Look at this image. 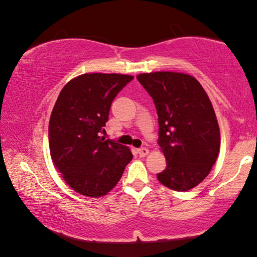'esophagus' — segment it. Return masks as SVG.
<instances>
[{
  "label": "esophagus",
  "instance_id": "34e87169",
  "mask_svg": "<svg viewBox=\"0 0 257 257\" xmlns=\"http://www.w3.org/2000/svg\"><path fill=\"white\" fill-rule=\"evenodd\" d=\"M149 149H146V147H141V149L138 150V153L140 157H146L147 155H149Z\"/></svg>",
  "mask_w": 257,
  "mask_h": 257
}]
</instances>
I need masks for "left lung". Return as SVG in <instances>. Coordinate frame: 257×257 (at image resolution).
<instances>
[{
    "mask_svg": "<svg viewBox=\"0 0 257 257\" xmlns=\"http://www.w3.org/2000/svg\"><path fill=\"white\" fill-rule=\"evenodd\" d=\"M158 114V145L167 168L158 181L170 190L188 191L210 173L220 151V128L204 88L182 72L140 73Z\"/></svg>",
    "mask_w": 257,
    "mask_h": 257,
    "instance_id": "1",
    "label": "left lung"
}]
</instances>
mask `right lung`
Wrapping results in <instances>:
<instances>
[{
	"label": "right lung",
	"instance_id": "1",
	"mask_svg": "<svg viewBox=\"0 0 257 257\" xmlns=\"http://www.w3.org/2000/svg\"><path fill=\"white\" fill-rule=\"evenodd\" d=\"M134 78L119 73H83L67 82L49 119V151L73 191L98 198L107 194L132 161L131 149L100 133L113 99Z\"/></svg>",
	"mask_w": 257,
	"mask_h": 257
}]
</instances>
